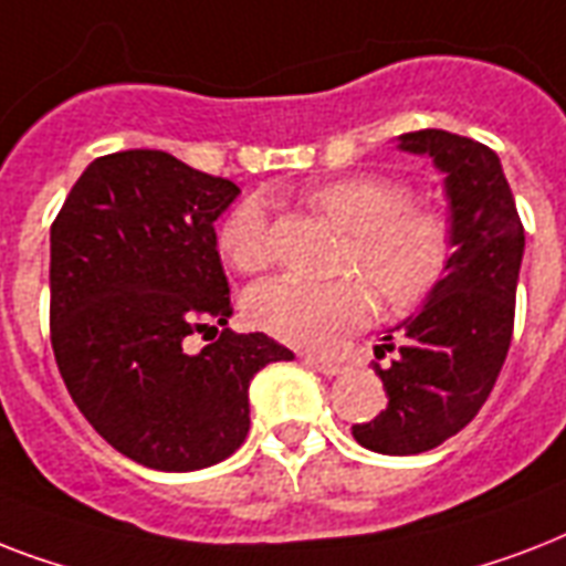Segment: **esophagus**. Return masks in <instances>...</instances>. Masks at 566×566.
Instances as JSON below:
<instances>
[{"mask_svg": "<svg viewBox=\"0 0 566 566\" xmlns=\"http://www.w3.org/2000/svg\"><path fill=\"white\" fill-rule=\"evenodd\" d=\"M302 361L308 364L311 370L323 373V376H337V373L344 370V367H340V361H335V358H328V355H305Z\"/></svg>", "mask_w": 566, "mask_h": 566, "instance_id": "34e87169", "label": "esophagus"}]
</instances>
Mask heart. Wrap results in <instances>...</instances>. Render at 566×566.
Instances as JSON below:
<instances>
[{
	"label": "heart",
	"mask_w": 566,
	"mask_h": 566,
	"mask_svg": "<svg viewBox=\"0 0 566 566\" xmlns=\"http://www.w3.org/2000/svg\"><path fill=\"white\" fill-rule=\"evenodd\" d=\"M308 202L353 234L344 266L361 270L374 284L363 275L335 282L273 275L243 296L252 326L284 344L319 346L364 326L376 308V293L387 308L408 311L438 291L455 252L452 222L438 208L411 205L405 185L385 176H346L311 190ZM220 252L240 273L270 264L266 211L258 199H243L226 213Z\"/></svg>",
	"instance_id": "heart-1"
}]
</instances>
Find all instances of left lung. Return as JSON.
<instances>
[{
	"label": "left lung",
	"mask_w": 566,
	"mask_h": 566,
	"mask_svg": "<svg viewBox=\"0 0 566 566\" xmlns=\"http://www.w3.org/2000/svg\"><path fill=\"white\" fill-rule=\"evenodd\" d=\"M396 149L429 158L443 176L455 252L438 291L376 346V358L396 353L376 364L387 408L353 426V438L381 455H417L464 429L496 385L526 234L493 149L443 128L399 135Z\"/></svg>",
	"instance_id": "8db88e82"
}]
</instances>
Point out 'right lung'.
<instances>
[{"label":"right lung","mask_w":566,"mask_h":566,"mask_svg":"<svg viewBox=\"0 0 566 566\" xmlns=\"http://www.w3.org/2000/svg\"><path fill=\"white\" fill-rule=\"evenodd\" d=\"M240 188L161 149L87 164L49 234L52 349L93 429L137 464L190 473L247 440L249 381L293 353L234 335L213 222ZM212 344L199 354L189 337Z\"/></svg>","instance_id":"add662e5"}]
</instances>
